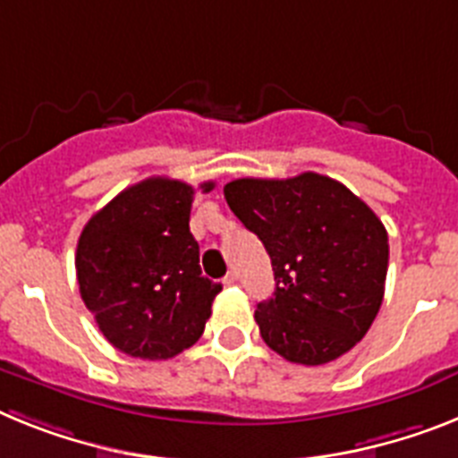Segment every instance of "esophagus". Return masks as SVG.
Listing matches in <instances>:
<instances>
[{
	"label": "esophagus",
	"instance_id": "obj_1",
	"mask_svg": "<svg viewBox=\"0 0 458 458\" xmlns=\"http://www.w3.org/2000/svg\"><path fill=\"white\" fill-rule=\"evenodd\" d=\"M237 279H240V275H237V270H230L228 275H225V279H223V284H237Z\"/></svg>",
	"mask_w": 458,
	"mask_h": 458
}]
</instances>
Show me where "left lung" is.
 <instances>
[{"mask_svg": "<svg viewBox=\"0 0 458 458\" xmlns=\"http://www.w3.org/2000/svg\"><path fill=\"white\" fill-rule=\"evenodd\" d=\"M223 195L270 253L276 288L253 314L265 344L302 366L340 359L382 307L389 235L377 214L317 172L235 179Z\"/></svg>", "mask_w": 458, "mask_h": 458, "instance_id": "obj_1", "label": "left lung"}]
</instances>
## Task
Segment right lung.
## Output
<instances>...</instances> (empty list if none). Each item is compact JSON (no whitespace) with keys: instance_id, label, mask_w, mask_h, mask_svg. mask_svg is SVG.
Returning <instances> with one entry per match:
<instances>
[{"instance_id":"add662e5","label":"right lung","mask_w":458,"mask_h":458,"mask_svg":"<svg viewBox=\"0 0 458 458\" xmlns=\"http://www.w3.org/2000/svg\"><path fill=\"white\" fill-rule=\"evenodd\" d=\"M209 193L214 182L202 183ZM195 188L151 176L86 223L76 247L81 298L102 335L134 359H172L205 330L221 284L202 276L191 235Z\"/></svg>"}]
</instances>
